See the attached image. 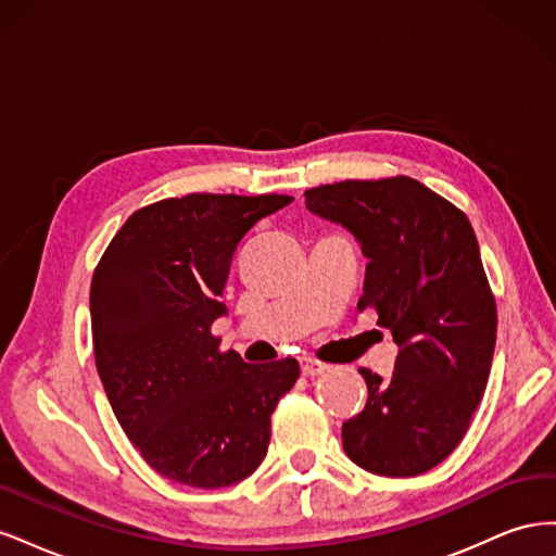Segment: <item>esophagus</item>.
Instances as JSON below:
<instances>
[{"instance_id": "1", "label": "esophagus", "mask_w": 556, "mask_h": 556, "mask_svg": "<svg viewBox=\"0 0 556 556\" xmlns=\"http://www.w3.org/2000/svg\"><path fill=\"white\" fill-rule=\"evenodd\" d=\"M325 371H329V366L325 362H317L313 357L301 359V374H304L306 378H315V376L325 374Z\"/></svg>"}]
</instances>
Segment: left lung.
<instances>
[{"label":"left lung","mask_w":556,"mask_h":556,"mask_svg":"<svg viewBox=\"0 0 556 556\" xmlns=\"http://www.w3.org/2000/svg\"><path fill=\"white\" fill-rule=\"evenodd\" d=\"M304 197L362 245L357 308H376L399 345L390 378L359 368L368 401L343 422V450L376 476L427 473L462 443L492 368L496 301L476 231L408 176L319 185Z\"/></svg>","instance_id":"8db88e82"}]
</instances>
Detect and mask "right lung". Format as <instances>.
Segmentation results:
<instances>
[{"label": "right lung", "mask_w": 556, "mask_h": 556, "mask_svg": "<svg viewBox=\"0 0 556 556\" xmlns=\"http://www.w3.org/2000/svg\"><path fill=\"white\" fill-rule=\"evenodd\" d=\"M288 194H188L134 215L99 260L92 345L117 422L160 476L199 490L237 484L266 457L271 413L299 362L245 364L211 327L231 257Z\"/></svg>", "instance_id": "right-lung-1"}]
</instances>
